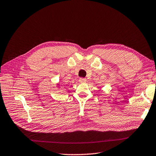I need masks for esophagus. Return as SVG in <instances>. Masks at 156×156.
I'll list each match as a JSON object with an SVG mask.
<instances>
[{
    "instance_id": "34e87169",
    "label": "esophagus",
    "mask_w": 156,
    "mask_h": 156,
    "mask_svg": "<svg viewBox=\"0 0 156 156\" xmlns=\"http://www.w3.org/2000/svg\"><path fill=\"white\" fill-rule=\"evenodd\" d=\"M86 81H87L86 79L84 78H80L79 79V82H80V83H85Z\"/></svg>"
}]
</instances>
